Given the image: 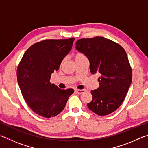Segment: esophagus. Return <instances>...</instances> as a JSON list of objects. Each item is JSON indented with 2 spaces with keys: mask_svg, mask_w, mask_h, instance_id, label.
Segmentation results:
<instances>
[{
  "mask_svg": "<svg viewBox=\"0 0 148 148\" xmlns=\"http://www.w3.org/2000/svg\"><path fill=\"white\" fill-rule=\"evenodd\" d=\"M85 91H86V90H84V89H82V90H75V92L76 93H77V94H82V93H84Z\"/></svg>",
  "mask_w": 148,
  "mask_h": 148,
  "instance_id": "34e87169",
  "label": "esophagus"
}]
</instances>
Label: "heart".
<instances>
[{"label": "heart", "instance_id": "1", "mask_svg": "<svg viewBox=\"0 0 148 148\" xmlns=\"http://www.w3.org/2000/svg\"><path fill=\"white\" fill-rule=\"evenodd\" d=\"M73 57H74V59H75V62L76 61H78V60H81V59H83L84 58H86V56H85L84 54H82V53H75L74 55H73ZM64 60H62V63L64 62Z\"/></svg>", "mask_w": 148, "mask_h": 148}]
</instances>
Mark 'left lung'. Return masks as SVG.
I'll return each instance as SVG.
<instances>
[{
	"mask_svg": "<svg viewBox=\"0 0 148 148\" xmlns=\"http://www.w3.org/2000/svg\"><path fill=\"white\" fill-rule=\"evenodd\" d=\"M76 49L89 60L91 73L100 75L99 87L91 91L92 100L88 107L99 116L110 114L123 103L131 84L132 70L125 51L101 36L79 40Z\"/></svg>",
	"mask_w": 148,
	"mask_h": 148,
	"instance_id": "1",
	"label": "left lung"
}]
</instances>
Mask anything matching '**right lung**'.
<instances>
[{
	"instance_id": "right-lung-1",
	"label": "right lung",
	"mask_w": 148,
	"mask_h": 148,
	"mask_svg": "<svg viewBox=\"0 0 148 148\" xmlns=\"http://www.w3.org/2000/svg\"><path fill=\"white\" fill-rule=\"evenodd\" d=\"M74 40L41 41L30 46L21 60L17 70L18 84L25 101L39 116L47 118L57 116L74 92L50 82L51 74L58 70Z\"/></svg>"
}]
</instances>
